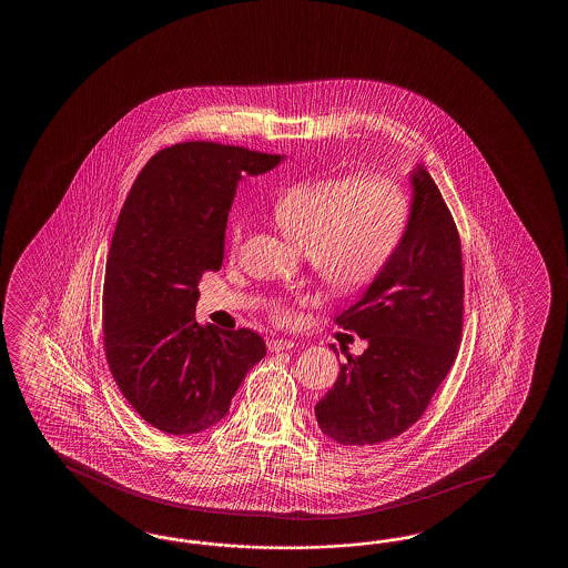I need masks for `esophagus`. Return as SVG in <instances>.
Here are the masks:
<instances>
[{
    "mask_svg": "<svg viewBox=\"0 0 568 568\" xmlns=\"http://www.w3.org/2000/svg\"><path fill=\"white\" fill-rule=\"evenodd\" d=\"M292 347H294V343H292V341H286V338H272V341L267 343V349L272 351V353L290 351Z\"/></svg>",
    "mask_w": 568,
    "mask_h": 568,
    "instance_id": "obj_1",
    "label": "esophagus"
}]
</instances>
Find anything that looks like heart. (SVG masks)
I'll list each match as a JSON object with an SVG mask.
<instances>
[{"label": "heart", "mask_w": 568, "mask_h": 568, "mask_svg": "<svg viewBox=\"0 0 568 568\" xmlns=\"http://www.w3.org/2000/svg\"><path fill=\"white\" fill-rule=\"evenodd\" d=\"M272 215L282 233L306 250L316 276L335 290L372 284L392 262L410 225V199L386 176L345 174L302 182L280 194ZM230 247L242 242V223L230 227ZM280 318H286L278 311Z\"/></svg>", "instance_id": "heart-1"}]
</instances>
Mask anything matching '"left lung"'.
<instances>
[{
    "instance_id": "8db88e82",
    "label": "left lung",
    "mask_w": 568,
    "mask_h": 568,
    "mask_svg": "<svg viewBox=\"0 0 568 568\" xmlns=\"http://www.w3.org/2000/svg\"><path fill=\"white\" fill-rule=\"evenodd\" d=\"M412 186L410 225L398 252L362 298L335 318L367 341L362 355L338 363L335 386L314 406L321 430L338 445L367 447L408 430L459 353V231L424 166L412 172Z\"/></svg>"
}]
</instances>
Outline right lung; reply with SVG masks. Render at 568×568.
Wrapping results in <instances>:
<instances>
[{
  "mask_svg": "<svg viewBox=\"0 0 568 568\" xmlns=\"http://www.w3.org/2000/svg\"><path fill=\"white\" fill-rule=\"evenodd\" d=\"M284 156L184 142L150 158L121 206L103 284V347L123 398L169 435H194L230 412L266 355L250 328L194 321L199 280L223 264L237 182Z\"/></svg>",
  "mask_w": 568,
  "mask_h": 568,
  "instance_id": "right-lung-1",
  "label": "right lung"
}]
</instances>
